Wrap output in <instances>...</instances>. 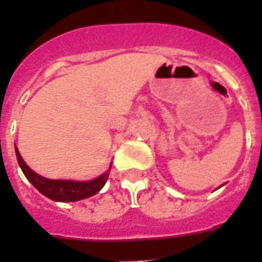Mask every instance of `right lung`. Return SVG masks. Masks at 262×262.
<instances>
[{
	"label": "right lung",
	"mask_w": 262,
	"mask_h": 262,
	"mask_svg": "<svg viewBox=\"0 0 262 262\" xmlns=\"http://www.w3.org/2000/svg\"><path fill=\"white\" fill-rule=\"evenodd\" d=\"M16 156L21 171L24 172L25 178L33 184L36 190H39L44 196L50 198L51 201L55 202H76L90 198L102 190V187L105 186L110 175V169L98 176L97 179L89 180V182H75V180H52L42 178L35 171H32L31 168L25 164L23 160L20 152L16 146Z\"/></svg>",
	"instance_id": "obj_1"
}]
</instances>
